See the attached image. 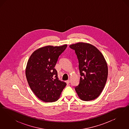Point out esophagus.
Returning a JSON list of instances; mask_svg holds the SVG:
<instances>
[{
    "label": "esophagus",
    "instance_id": "esophagus-1",
    "mask_svg": "<svg viewBox=\"0 0 129 129\" xmlns=\"http://www.w3.org/2000/svg\"><path fill=\"white\" fill-rule=\"evenodd\" d=\"M66 83L67 84H69L70 83V80H68L66 81Z\"/></svg>",
    "mask_w": 129,
    "mask_h": 129
}]
</instances>
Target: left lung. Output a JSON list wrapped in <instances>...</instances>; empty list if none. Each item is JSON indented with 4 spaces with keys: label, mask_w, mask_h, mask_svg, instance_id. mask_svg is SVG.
I'll use <instances>...</instances> for the list:
<instances>
[{
    "label": "left lung",
    "mask_w": 129,
    "mask_h": 129,
    "mask_svg": "<svg viewBox=\"0 0 129 129\" xmlns=\"http://www.w3.org/2000/svg\"><path fill=\"white\" fill-rule=\"evenodd\" d=\"M75 50L79 61L80 83L75 87L79 98L84 101L98 97L104 88L108 76V67L102 53L88 43L70 45Z\"/></svg>",
    "instance_id": "8db88e82"
}]
</instances>
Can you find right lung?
Here are the masks:
<instances>
[{
  "label": "right lung",
  "instance_id": "add662e5",
  "mask_svg": "<svg viewBox=\"0 0 129 129\" xmlns=\"http://www.w3.org/2000/svg\"><path fill=\"white\" fill-rule=\"evenodd\" d=\"M67 46L48 45L35 50L27 63L25 76L31 89L44 102H54L59 98L66 83L59 80L54 67L59 56Z\"/></svg>",
  "mask_w": 129,
  "mask_h": 129
}]
</instances>
